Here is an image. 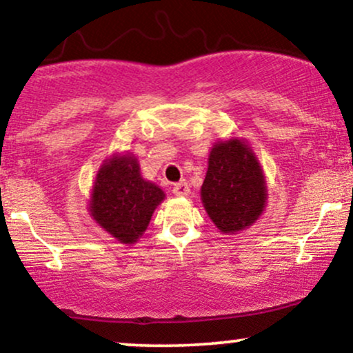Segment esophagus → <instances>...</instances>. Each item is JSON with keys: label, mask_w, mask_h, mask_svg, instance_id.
Instances as JSON below:
<instances>
[{"label": "esophagus", "mask_w": 353, "mask_h": 353, "mask_svg": "<svg viewBox=\"0 0 353 353\" xmlns=\"http://www.w3.org/2000/svg\"><path fill=\"white\" fill-rule=\"evenodd\" d=\"M172 192L176 194V196H188V194L190 192V189H189V184L185 181H181V182H177V184H174V188H172Z\"/></svg>", "instance_id": "esophagus-1"}]
</instances>
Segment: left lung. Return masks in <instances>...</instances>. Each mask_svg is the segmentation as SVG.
Returning <instances> with one entry per match:
<instances>
[{"instance_id":"8db88e82","label":"left lung","mask_w":353,"mask_h":353,"mask_svg":"<svg viewBox=\"0 0 353 353\" xmlns=\"http://www.w3.org/2000/svg\"><path fill=\"white\" fill-rule=\"evenodd\" d=\"M201 197L221 232L234 234L257 221L265 205V181L244 143L232 139L210 151Z\"/></svg>"}]
</instances>
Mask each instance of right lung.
<instances>
[{
    "instance_id": "obj_1",
    "label": "right lung",
    "mask_w": 353,
    "mask_h": 353,
    "mask_svg": "<svg viewBox=\"0 0 353 353\" xmlns=\"http://www.w3.org/2000/svg\"><path fill=\"white\" fill-rule=\"evenodd\" d=\"M163 199V190L141 177L136 157H112L98 174L91 214L117 241L134 244Z\"/></svg>"
}]
</instances>
